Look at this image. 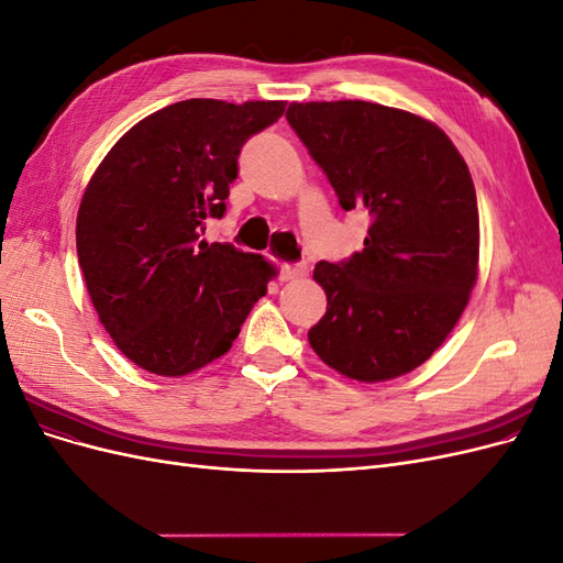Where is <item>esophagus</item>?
<instances>
[{
  "mask_svg": "<svg viewBox=\"0 0 563 563\" xmlns=\"http://www.w3.org/2000/svg\"><path fill=\"white\" fill-rule=\"evenodd\" d=\"M305 277V265H279V279L282 282H294Z\"/></svg>",
  "mask_w": 563,
  "mask_h": 563,
  "instance_id": "34e87169",
  "label": "esophagus"
}]
</instances>
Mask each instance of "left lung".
<instances>
[{"label":"left lung","instance_id":"obj_1","mask_svg":"<svg viewBox=\"0 0 563 563\" xmlns=\"http://www.w3.org/2000/svg\"><path fill=\"white\" fill-rule=\"evenodd\" d=\"M288 124L345 211L371 216L364 251L319 263L327 314L308 338L340 376L383 383L441 347L479 275L470 168L430 119L366 100L291 103Z\"/></svg>","mask_w":563,"mask_h":563}]
</instances>
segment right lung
I'll list each match as a JSON object with an SVG mask.
<instances>
[{"label": "right lung", "mask_w": 563, "mask_h": 563, "mask_svg": "<svg viewBox=\"0 0 563 563\" xmlns=\"http://www.w3.org/2000/svg\"><path fill=\"white\" fill-rule=\"evenodd\" d=\"M284 100L190 98L141 119L98 164L77 213L87 291L126 360L180 378L223 356L277 269L199 240L225 213L236 157Z\"/></svg>", "instance_id": "right-lung-1"}]
</instances>
